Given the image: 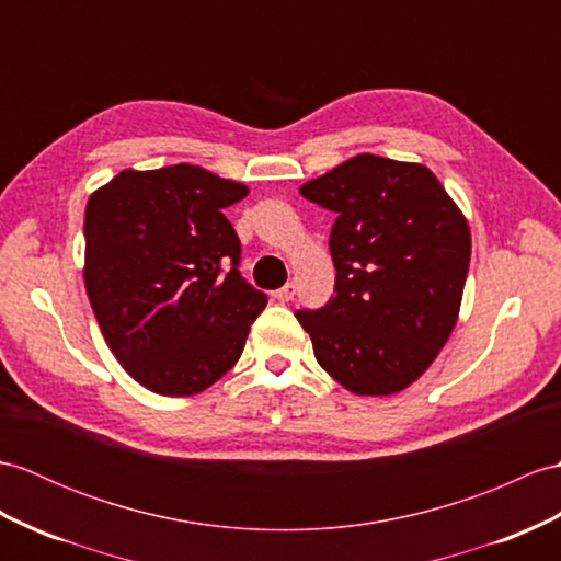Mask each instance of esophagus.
Returning <instances> with one entry per match:
<instances>
[{
    "mask_svg": "<svg viewBox=\"0 0 561 561\" xmlns=\"http://www.w3.org/2000/svg\"><path fill=\"white\" fill-rule=\"evenodd\" d=\"M275 296L279 298L282 304H289V301H294V296H296V284L294 282H289V284H284L279 291H275Z\"/></svg>",
    "mask_w": 561,
    "mask_h": 561,
    "instance_id": "1",
    "label": "esophagus"
}]
</instances>
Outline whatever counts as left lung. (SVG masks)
Wrapping results in <instances>:
<instances>
[{"instance_id":"1","label":"left lung","mask_w":561,"mask_h":561,"mask_svg":"<svg viewBox=\"0 0 561 561\" xmlns=\"http://www.w3.org/2000/svg\"><path fill=\"white\" fill-rule=\"evenodd\" d=\"M301 195L336 215L334 296L298 310L320 366L348 392L413 385L457 324L471 229L427 167L363 152L308 181Z\"/></svg>"}]
</instances>
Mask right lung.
Wrapping results in <instances>:
<instances>
[{"label": "right lung", "mask_w": 561, "mask_h": 561, "mask_svg": "<svg viewBox=\"0 0 561 561\" xmlns=\"http://www.w3.org/2000/svg\"><path fill=\"white\" fill-rule=\"evenodd\" d=\"M245 195L198 164L124 169L90 195L85 291L112 354L150 392L215 385L267 306L241 277V241L225 217Z\"/></svg>", "instance_id": "obj_1"}]
</instances>
